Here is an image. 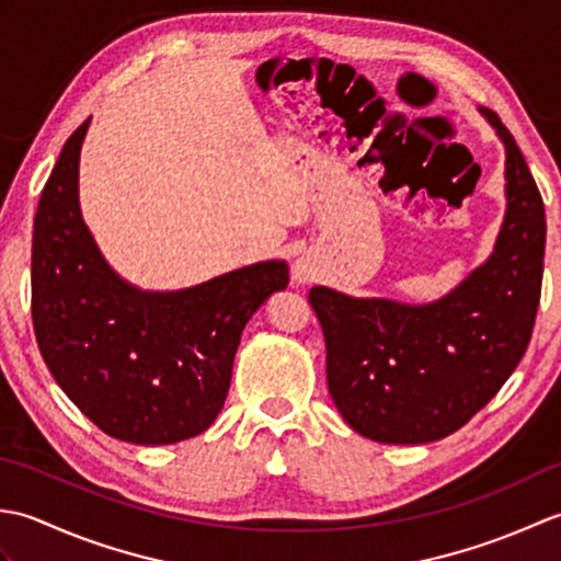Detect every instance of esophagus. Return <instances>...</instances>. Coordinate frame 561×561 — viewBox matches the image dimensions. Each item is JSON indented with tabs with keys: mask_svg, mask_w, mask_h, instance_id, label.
<instances>
[{
	"mask_svg": "<svg viewBox=\"0 0 561 561\" xmlns=\"http://www.w3.org/2000/svg\"><path fill=\"white\" fill-rule=\"evenodd\" d=\"M294 279L299 282V284L311 282V279H313V270L308 267L304 260H299V262H296V265H294Z\"/></svg>",
	"mask_w": 561,
	"mask_h": 561,
	"instance_id": "1",
	"label": "esophagus"
}]
</instances>
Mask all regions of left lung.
<instances>
[{"instance_id": "8db88e82", "label": "left lung", "mask_w": 561, "mask_h": 561, "mask_svg": "<svg viewBox=\"0 0 561 561\" xmlns=\"http://www.w3.org/2000/svg\"><path fill=\"white\" fill-rule=\"evenodd\" d=\"M506 217L494 253L444 299L408 306L308 294L328 350V388L354 432L378 444H428L468 424L528 350L542 289L545 205L502 121Z\"/></svg>"}]
</instances>
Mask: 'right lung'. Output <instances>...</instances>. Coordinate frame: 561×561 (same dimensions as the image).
<instances>
[{"mask_svg": "<svg viewBox=\"0 0 561 561\" xmlns=\"http://www.w3.org/2000/svg\"><path fill=\"white\" fill-rule=\"evenodd\" d=\"M83 121L47 178L33 224L31 313L67 398L113 438L163 446L209 428L231 386L241 332L289 265L267 260L181 291L117 277L79 209Z\"/></svg>", "mask_w": 561, "mask_h": 561, "instance_id": "right-lung-1", "label": "right lung"}]
</instances>
